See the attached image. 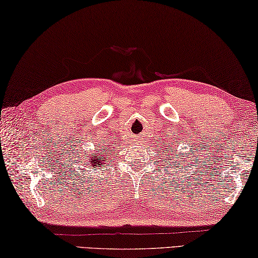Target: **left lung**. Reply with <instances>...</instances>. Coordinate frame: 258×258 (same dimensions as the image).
I'll use <instances>...</instances> for the list:
<instances>
[{"mask_svg": "<svg viewBox=\"0 0 258 258\" xmlns=\"http://www.w3.org/2000/svg\"><path fill=\"white\" fill-rule=\"evenodd\" d=\"M172 159H173V157H172ZM175 162H177V161H175Z\"/></svg>", "mask_w": 258, "mask_h": 258, "instance_id": "left-lung-1", "label": "left lung"}]
</instances>
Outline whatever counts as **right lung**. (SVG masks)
Masks as SVG:
<instances>
[{
  "label": "right lung",
  "instance_id": "add662e5",
  "mask_svg": "<svg viewBox=\"0 0 258 258\" xmlns=\"http://www.w3.org/2000/svg\"><path fill=\"white\" fill-rule=\"evenodd\" d=\"M112 155V153H110V151H108V148L105 146L103 148V150H99V152H96L94 153V156L90 157L89 160L90 163H92V166L93 168H97V166H99V169L102 168V164H104L106 162H108V157H110Z\"/></svg>",
  "mask_w": 258,
  "mask_h": 258
}]
</instances>
